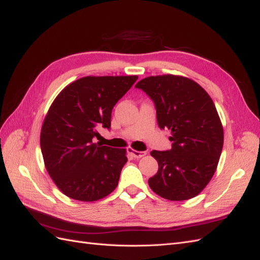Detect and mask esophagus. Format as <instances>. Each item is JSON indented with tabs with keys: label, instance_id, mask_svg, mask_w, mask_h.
Instances as JSON below:
<instances>
[{
	"label": "esophagus",
	"instance_id": "34e87169",
	"mask_svg": "<svg viewBox=\"0 0 260 260\" xmlns=\"http://www.w3.org/2000/svg\"><path fill=\"white\" fill-rule=\"evenodd\" d=\"M128 153H129L132 157H135V158H141V157H143V156H145V155L147 154L146 152L136 151V149H133V148H131V147L128 148Z\"/></svg>",
	"mask_w": 260,
	"mask_h": 260
}]
</instances>
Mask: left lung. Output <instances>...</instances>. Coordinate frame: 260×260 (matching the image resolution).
I'll list each match as a JSON object with an SVG mask.
<instances>
[{"label": "left lung", "instance_id": "obj_1", "mask_svg": "<svg viewBox=\"0 0 260 260\" xmlns=\"http://www.w3.org/2000/svg\"><path fill=\"white\" fill-rule=\"evenodd\" d=\"M156 106L157 122L171 131L170 151H152L158 162L148 179L153 192L169 201L199 195L217 169L223 146V127L209 94L183 76L160 75L140 80Z\"/></svg>", "mask_w": 260, "mask_h": 260}]
</instances>
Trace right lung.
I'll return each mask as SVG.
<instances>
[{
    "label": "right lung",
    "instance_id": "right-lung-1",
    "mask_svg": "<svg viewBox=\"0 0 260 260\" xmlns=\"http://www.w3.org/2000/svg\"><path fill=\"white\" fill-rule=\"evenodd\" d=\"M138 76H86L62 89L42 124L40 145L46 171L68 198L95 202L118 185L125 148L94 143L99 129L111 128L116 103Z\"/></svg>",
    "mask_w": 260,
    "mask_h": 260
}]
</instances>
